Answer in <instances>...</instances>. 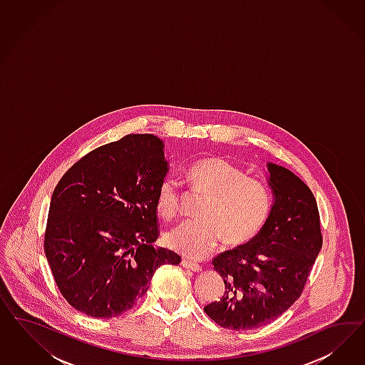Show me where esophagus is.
<instances>
[{
	"instance_id": "obj_1",
	"label": "esophagus",
	"mask_w": 365,
	"mask_h": 365,
	"mask_svg": "<svg viewBox=\"0 0 365 365\" xmlns=\"http://www.w3.org/2000/svg\"><path fill=\"white\" fill-rule=\"evenodd\" d=\"M182 266L186 267V269L192 270V272H195V273L202 272V266L195 264V262H192V261H188V259H183V261H182Z\"/></svg>"
}]
</instances>
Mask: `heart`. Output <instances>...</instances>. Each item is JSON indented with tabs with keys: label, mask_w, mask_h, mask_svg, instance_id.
I'll return each mask as SVG.
<instances>
[{
	"label": "heart",
	"mask_w": 365,
	"mask_h": 365,
	"mask_svg": "<svg viewBox=\"0 0 365 365\" xmlns=\"http://www.w3.org/2000/svg\"><path fill=\"white\" fill-rule=\"evenodd\" d=\"M190 186L206 195L200 220L180 222L166 234L167 246L179 255L200 259L225 237L227 245H241L264 227L272 207V195L264 182L247 177L241 167L221 156H207L188 167ZM180 190L166 178L158 190L156 210L163 218L177 215Z\"/></svg>",
	"instance_id": "obj_1"
}]
</instances>
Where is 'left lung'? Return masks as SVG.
<instances>
[{
    "label": "left lung",
    "instance_id": "1",
    "mask_svg": "<svg viewBox=\"0 0 365 365\" xmlns=\"http://www.w3.org/2000/svg\"><path fill=\"white\" fill-rule=\"evenodd\" d=\"M266 167L273 203L264 227L250 242L212 261L226 290L205 312L232 331L259 328L285 313L301 296L322 246L310 188L285 167Z\"/></svg>",
    "mask_w": 365,
    "mask_h": 365
}]
</instances>
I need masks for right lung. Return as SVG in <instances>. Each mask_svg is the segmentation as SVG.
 <instances>
[{"label":"right lung","instance_id":"add662e5","mask_svg":"<svg viewBox=\"0 0 365 365\" xmlns=\"http://www.w3.org/2000/svg\"><path fill=\"white\" fill-rule=\"evenodd\" d=\"M165 143L127 135L71 167L52 194L44 250L56 284L78 312L110 319L142 299L158 267L180 257L156 247Z\"/></svg>","mask_w":365,"mask_h":365}]
</instances>
